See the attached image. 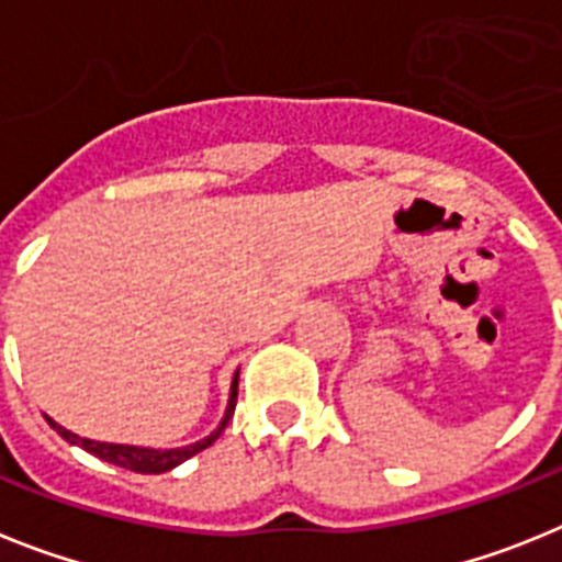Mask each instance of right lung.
I'll list each match as a JSON object with an SVG mask.
<instances>
[{
  "label": "right lung",
  "instance_id": "1",
  "mask_svg": "<svg viewBox=\"0 0 562 562\" xmlns=\"http://www.w3.org/2000/svg\"><path fill=\"white\" fill-rule=\"evenodd\" d=\"M236 396H238V374L233 376V385H231V402H227V411H225V419H222V425L216 430H213L207 439L196 441V445H188V448H177V450H151V448H132V445H109V441H95V439H81V436L69 434L67 428H61V425H56L53 419H47L49 425H53V430H58L61 434V439H67L69 445H78V448H83L87 453L98 456V459L109 461V464H117L123 467V470H134V473H168V470H173L177 464H182V461H188L191 456L202 453L205 448H211L213 441L220 439L222 430L227 428V422H231L233 411H236Z\"/></svg>",
  "mask_w": 562,
  "mask_h": 562
}]
</instances>
